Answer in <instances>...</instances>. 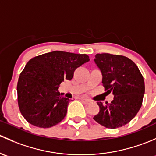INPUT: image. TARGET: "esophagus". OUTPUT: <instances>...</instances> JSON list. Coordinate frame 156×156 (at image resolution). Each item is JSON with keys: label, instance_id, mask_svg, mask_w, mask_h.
Masks as SVG:
<instances>
[{"label": "esophagus", "instance_id": "34e87169", "mask_svg": "<svg viewBox=\"0 0 156 156\" xmlns=\"http://www.w3.org/2000/svg\"><path fill=\"white\" fill-rule=\"evenodd\" d=\"M81 100L83 101H84L85 103H86V104H90V103H91V101H90L89 99H87V98H82Z\"/></svg>", "mask_w": 156, "mask_h": 156}]
</instances>
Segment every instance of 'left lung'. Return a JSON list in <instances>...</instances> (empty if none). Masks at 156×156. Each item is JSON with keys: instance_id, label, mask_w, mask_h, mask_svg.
<instances>
[{"instance_id": "8db88e82", "label": "left lung", "mask_w": 156, "mask_h": 156, "mask_svg": "<svg viewBox=\"0 0 156 156\" xmlns=\"http://www.w3.org/2000/svg\"><path fill=\"white\" fill-rule=\"evenodd\" d=\"M94 61L101 72L104 89L109 94L112 92L114 98L110 104L97 102L100 111L93 119L112 129L128 124L140 109L145 93V83L139 68L122 55L97 54Z\"/></svg>"}]
</instances>
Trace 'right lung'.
<instances>
[{"label": "right lung", "mask_w": 156, "mask_h": 156, "mask_svg": "<svg viewBox=\"0 0 156 156\" xmlns=\"http://www.w3.org/2000/svg\"><path fill=\"white\" fill-rule=\"evenodd\" d=\"M89 61L86 54L53 51L33 58L21 73L17 84L18 104L24 118L33 126L50 128L67 114L69 98L59 93L64 80Z\"/></svg>", "instance_id": "1"}]
</instances>
